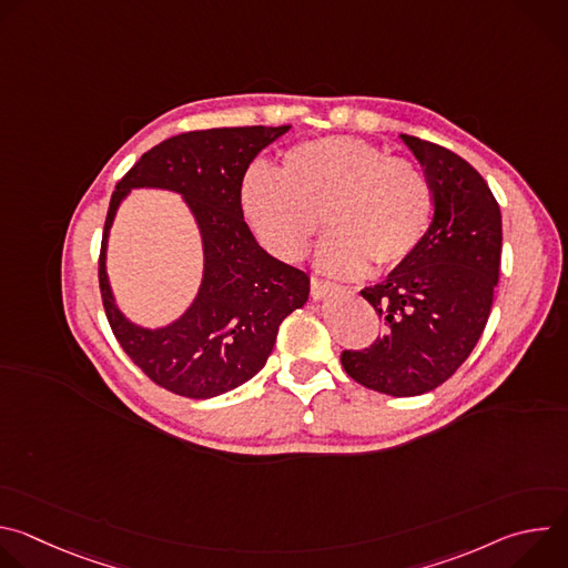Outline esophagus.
Wrapping results in <instances>:
<instances>
[{"label":"esophagus","mask_w":568,"mask_h":568,"mask_svg":"<svg viewBox=\"0 0 568 568\" xmlns=\"http://www.w3.org/2000/svg\"><path fill=\"white\" fill-rule=\"evenodd\" d=\"M339 292V285L331 283V281H323V278H312V298L321 301V298H328L331 294Z\"/></svg>","instance_id":"1"}]
</instances>
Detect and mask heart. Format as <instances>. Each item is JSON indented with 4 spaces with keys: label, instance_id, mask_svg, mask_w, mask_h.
<instances>
[{
    "label": "heart",
    "instance_id": "obj_1",
    "mask_svg": "<svg viewBox=\"0 0 568 568\" xmlns=\"http://www.w3.org/2000/svg\"><path fill=\"white\" fill-rule=\"evenodd\" d=\"M237 204L261 247L281 261H298L326 217L333 235L316 258L339 276H357L368 263L390 270L412 258L432 213L429 186L416 166L353 136L290 148L278 175L250 169Z\"/></svg>",
    "mask_w": 568,
    "mask_h": 568
}]
</instances>
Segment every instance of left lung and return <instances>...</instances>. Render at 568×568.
<instances>
[{"instance_id":"8db88e82","label":"left lung","mask_w":568,"mask_h":568,"mask_svg":"<svg viewBox=\"0 0 568 568\" xmlns=\"http://www.w3.org/2000/svg\"><path fill=\"white\" fill-rule=\"evenodd\" d=\"M425 169L434 217L412 258L362 296L382 321L371 348L344 351L366 388L412 397L434 390L469 357L488 323L501 267V211L485 180L456 152L399 134Z\"/></svg>"}]
</instances>
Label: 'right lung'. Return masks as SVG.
<instances>
[{
  "instance_id": "obj_1",
  "label": "right lung",
  "mask_w": 568,
  "mask_h": 568,
  "mask_svg": "<svg viewBox=\"0 0 568 568\" xmlns=\"http://www.w3.org/2000/svg\"><path fill=\"white\" fill-rule=\"evenodd\" d=\"M290 125L184 132L148 150L112 193L99 258L103 307L128 357L159 386L206 399L252 379L272 355L278 326L310 296L305 272L270 256L240 213L237 189L256 154ZM132 187L183 195L203 237L205 272L187 312L143 329L115 305L106 278V237Z\"/></svg>"
}]
</instances>
